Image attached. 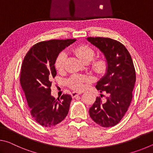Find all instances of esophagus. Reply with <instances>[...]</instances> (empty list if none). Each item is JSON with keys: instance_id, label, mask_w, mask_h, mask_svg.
Returning <instances> with one entry per match:
<instances>
[{"instance_id": "34e87169", "label": "esophagus", "mask_w": 153, "mask_h": 153, "mask_svg": "<svg viewBox=\"0 0 153 153\" xmlns=\"http://www.w3.org/2000/svg\"><path fill=\"white\" fill-rule=\"evenodd\" d=\"M82 94V92H73L71 93V97H73V98H75V97H76L77 96H78V95H80Z\"/></svg>"}]
</instances>
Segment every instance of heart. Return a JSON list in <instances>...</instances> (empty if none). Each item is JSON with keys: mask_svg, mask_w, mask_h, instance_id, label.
<instances>
[{"mask_svg": "<svg viewBox=\"0 0 153 153\" xmlns=\"http://www.w3.org/2000/svg\"><path fill=\"white\" fill-rule=\"evenodd\" d=\"M73 53L77 57L81 59L84 63H89L91 61L95 55V51L91 46L86 45H82L76 46L72 49ZM66 59V54L62 51L56 56L55 66L56 70H63L65 66V62ZM92 70L96 74H102L107 69V62L102 58H97L93 59L91 63ZM92 81L91 77L83 75L74 74L68 79V84L69 86L74 90H82L86 88L88 84Z\"/></svg>", "mask_w": 153, "mask_h": 153, "instance_id": "obj_1", "label": "heart"}]
</instances>
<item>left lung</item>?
I'll use <instances>...</instances> for the list:
<instances>
[{
  "label": "left lung",
  "instance_id": "8db88e82",
  "mask_svg": "<svg viewBox=\"0 0 153 153\" xmlns=\"http://www.w3.org/2000/svg\"><path fill=\"white\" fill-rule=\"evenodd\" d=\"M87 40L104 54L107 63V73L97 82L100 94L90 108V117L105 128L115 126L125 115L132 100L136 71L132 59L125 46L115 40L88 37ZM102 96L105 97L102 100Z\"/></svg>",
  "mask_w": 153,
  "mask_h": 153
}]
</instances>
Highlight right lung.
<instances>
[{"mask_svg": "<svg viewBox=\"0 0 153 153\" xmlns=\"http://www.w3.org/2000/svg\"><path fill=\"white\" fill-rule=\"evenodd\" d=\"M76 39L50 40L33 45L25 55L20 75V84L25 93L30 113L44 127L61 122L69 112L72 98L63 94L59 99L51 95L52 78L56 75L55 61L63 49Z\"/></svg>", "mask_w": 153, "mask_h": 153, "instance_id": "add662e5", "label": "right lung"}]
</instances>
